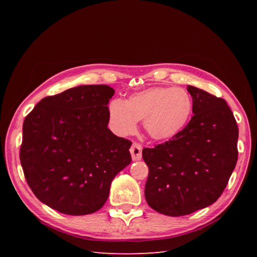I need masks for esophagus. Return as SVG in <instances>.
<instances>
[{"label": "esophagus", "mask_w": 257, "mask_h": 257, "mask_svg": "<svg viewBox=\"0 0 257 257\" xmlns=\"http://www.w3.org/2000/svg\"><path fill=\"white\" fill-rule=\"evenodd\" d=\"M131 154H132V159H133V161H139L142 160L143 158V147L141 144L138 143H133V145H132L131 147Z\"/></svg>", "instance_id": "obj_1"}]
</instances>
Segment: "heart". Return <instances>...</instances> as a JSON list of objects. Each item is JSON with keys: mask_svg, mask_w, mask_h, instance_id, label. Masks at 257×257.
Wrapping results in <instances>:
<instances>
[{"mask_svg": "<svg viewBox=\"0 0 257 257\" xmlns=\"http://www.w3.org/2000/svg\"><path fill=\"white\" fill-rule=\"evenodd\" d=\"M193 109L190 94L181 88L152 87L131 95L125 102L112 99L108 105L111 125L116 133H133L143 120L147 134L166 142L185 127Z\"/></svg>", "mask_w": 257, "mask_h": 257, "instance_id": "b5f03b06", "label": "heart"}]
</instances>
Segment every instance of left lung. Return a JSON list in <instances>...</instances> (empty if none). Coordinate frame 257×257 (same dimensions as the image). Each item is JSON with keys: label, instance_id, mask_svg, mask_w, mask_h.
I'll use <instances>...</instances> for the list:
<instances>
[{"label": "left lung", "instance_id": "1", "mask_svg": "<svg viewBox=\"0 0 257 257\" xmlns=\"http://www.w3.org/2000/svg\"><path fill=\"white\" fill-rule=\"evenodd\" d=\"M193 116L172 141L145 148V196L155 211L191 214L217 200L238 160V126L225 99L188 85Z\"/></svg>", "mask_w": 257, "mask_h": 257}]
</instances>
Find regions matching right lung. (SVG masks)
Wrapping results in <instances>:
<instances>
[{
  "instance_id": "add662e5",
  "label": "right lung",
  "mask_w": 257,
  "mask_h": 257,
  "mask_svg": "<svg viewBox=\"0 0 257 257\" xmlns=\"http://www.w3.org/2000/svg\"><path fill=\"white\" fill-rule=\"evenodd\" d=\"M114 90L79 85L38 103L22 126L20 162L42 203L69 215L97 211L113 178L132 161L127 139L108 128Z\"/></svg>"
}]
</instances>
